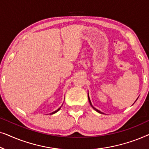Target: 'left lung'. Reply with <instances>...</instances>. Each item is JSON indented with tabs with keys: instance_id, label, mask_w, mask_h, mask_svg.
I'll return each mask as SVG.
<instances>
[{
	"instance_id": "left-lung-1",
	"label": "left lung",
	"mask_w": 149,
	"mask_h": 149,
	"mask_svg": "<svg viewBox=\"0 0 149 149\" xmlns=\"http://www.w3.org/2000/svg\"><path fill=\"white\" fill-rule=\"evenodd\" d=\"M88 99H89V103H90V104H91V107H93V109H94V110H95V111H96L97 112V113H102V112H100V111H98V110H97V109H95V108H94V107H93V106H92V104H91V101H90V99H89V94H88Z\"/></svg>"
}]
</instances>
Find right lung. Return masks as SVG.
I'll return each mask as SVG.
<instances>
[{
	"label": "right lung",
	"instance_id": "obj_1",
	"mask_svg": "<svg viewBox=\"0 0 149 149\" xmlns=\"http://www.w3.org/2000/svg\"><path fill=\"white\" fill-rule=\"evenodd\" d=\"M60 109H58V110H57V111H54V112H53V113H52V114H54V113H56V112H58V111H59V110H60Z\"/></svg>",
	"mask_w": 149,
	"mask_h": 149
}]
</instances>
